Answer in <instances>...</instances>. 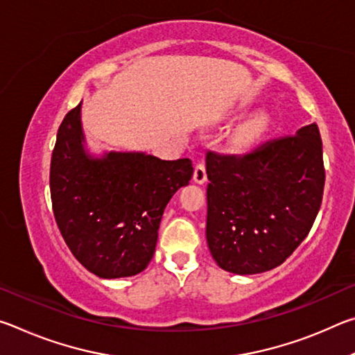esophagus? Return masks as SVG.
<instances>
[{
    "instance_id": "obj_1",
    "label": "esophagus",
    "mask_w": 355,
    "mask_h": 355,
    "mask_svg": "<svg viewBox=\"0 0 355 355\" xmlns=\"http://www.w3.org/2000/svg\"><path fill=\"white\" fill-rule=\"evenodd\" d=\"M194 182L199 184H203L207 182V169L203 163H197L194 167Z\"/></svg>"
}]
</instances>
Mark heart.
Listing matches in <instances>:
<instances>
[{"label":"heart","mask_w":355,"mask_h":355,"mask_svg":"<svg viewBox=\"0 0 355 355\" xmlns=\"http://www.w3.org/2000/svg\"><path fill=\"white\" fill-rule=\"evenodd\" d=\"M268 127V119L266 116H257L252 119L250 122L245 125L243 130V136L248 137V139H254V137L260 136L264 130Z\"/></svg>","instance_id":"1"}]
</instances>
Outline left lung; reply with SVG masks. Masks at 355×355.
<instances>
[{"label":"left lung","instance_id":"8db88e82","mask_svg":"<svg viewBox=\"0 0 355 355\" xmlns=\"http://www.w3.org/2000/svg\"><path fill=\"white\" fill-rule=\"evenodd\" d=\"M207 243L235 274L277 268L309 235L324 192L316 123L244 155L207 153Z\"/></svg>","mask_w":355,"mask_h":355}]
</instances>
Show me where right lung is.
<instances>
[{"mask_svg":"<svg viewBox=\"0 0 355 355\" xmlns=\"http://www.w3.org/2000/svg\"><path fill=\"white\" fill-rule=\"evenodd\" d=\"M81 105L65 114L50 166L53 213L65 244L101 279L142 272L153 258L164 208L189 183V158L135 152L92 158L84 150Z\"/></svg>","mask_w":355,"mask_h":355,"instance_id":"right-lung-1","label":"right lung"}]
</instances>
